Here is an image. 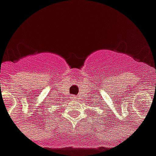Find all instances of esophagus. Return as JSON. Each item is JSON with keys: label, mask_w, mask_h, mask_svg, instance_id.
<instances>
[{"label": "esophagus", "mask_w": 156, "mask_h": 156, "mask_svg": "<svg viewBox=\"0 0 156 156\" xmlns=\"http://www.w3.org/2000/svg\"><path fill=\"white\" fill-rule=\"evenodd\" d=\"M72 98H73V99H76L77 98H75V97H72Z\"/></svg>", "instance_id": "1"}]
</instances>
